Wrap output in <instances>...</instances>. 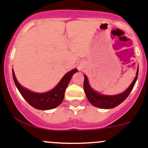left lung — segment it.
Returning <instances> with one entry per match:
<instances>
[{
  "label": "left lung",
  "instance_id": "left-lung-1",
  "mask_svg": "<svg viewBox=\"0 0 148 148\" xmlns=\"http://www.w3.org/2000/svg\"><path fill=\"white\" fill-rule=\"evenodd\" d=\"M138 73H139V66H138L137 70H136V76H135L131 85L123 92L120 93V94L114 95H103L101 93L97 92L95 91L91 87L87 76L84 75V89L85 94H86L88 101L94 106L100 108H104V109L113 108L114 107L117 106L128 97V96L129 95V94L132 91L136 80H137Z\"/></svg>",
  "mask_w": 148,
  "mask_h": 148
}]
</instances>
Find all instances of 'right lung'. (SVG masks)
Segmentation results:
<instances>
[{
	"instance_id": "1",
	"label": "right lung",
	"mask_w": 148,
	"mask_h": 148,
	"mask_svg": "<svg viewBox=\"0 0 148 148\" xmlns=\"http://www.w3.org/2000/svg\"><path fill=\"white\" fill-rule=\"evenodd\" d=\"M76 72H78L77 69L70 70L62 77L59 84L53 89L43 93L34 92L21 86L17 81L13 70L12 75L14 84L19 92L30 105L40 110H49L60 105L64 97L65 90L67 89L73 74Z\"/></svg>"
}]
</instances>
